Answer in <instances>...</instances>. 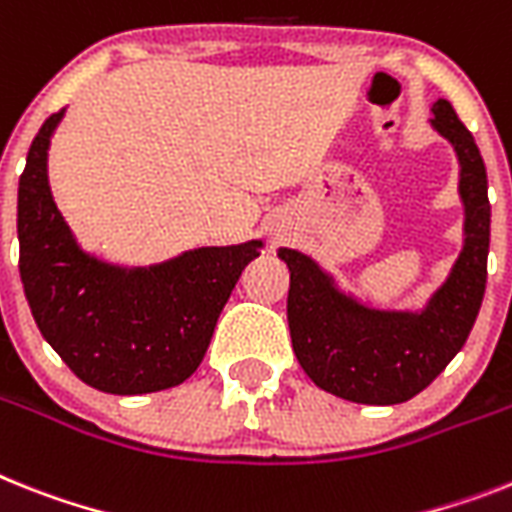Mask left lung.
I'll use <instances>...</instances> for the list:
<instances>
[{"instance_id": "1", "label": "left lung", "mask_w": 512, "mask_h": 512, "mask_svg": "<svg viewBox=\"0 0 512 512\" xmlns=\"http://www.w3.org/2000/svg\"><path fill=\"white\" fill-rule=\"evenodd\" d=\"M429 127L458 158L463 244L445 281L422 307H377L343 289L330 270L299 249L281 247L289 265V330L307 377L325 393L367 406H393L422 393L463 349L487 286V169L474 135L437 98Z\"/></svg>"}]
</instances>
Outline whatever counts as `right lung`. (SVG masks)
Masks as SVG:
<instances>
[{"label":"right lung","instance_id":"1","mask_svg":"<svg viewBox=\"0 0 512 512\" xmlns=\"http://www.w3.org/2000/svg\"><path fill=\"white\" fill-rule=\"evenodd\" d=\"M51 114L28 150L17 187L25 299L41 336L85 385L114 395L174 388L200 367L223 304L263 239L195 247L153 265L88 252L49 187Z\"/></svg>","mask_w":512,"mask_h":512}]
</instances>
